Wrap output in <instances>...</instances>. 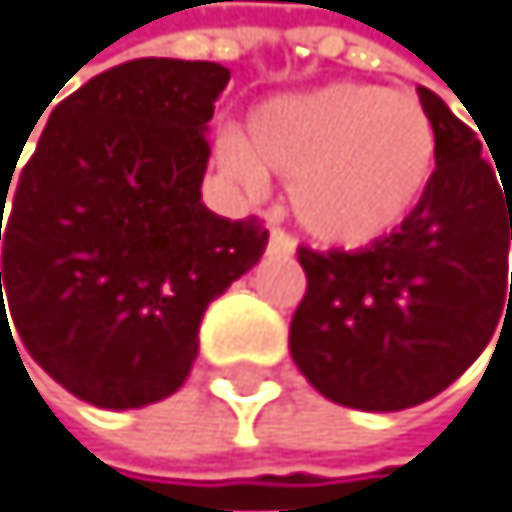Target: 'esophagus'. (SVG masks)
<instances>
[{"label":"esophagus","instance_id":"obj_1","mask_svg":"<svg viewBox=\"0 0 512 512\" xmlns=\"http://www.w3.org/2000/svg\"><path fill=\"white\" fill-rule=\"evenodd\" d=\"M294 238L287 235V231L281 228H271V238H267V251H274V254H294Z\"/></svg>","mask_w":512,"mask_h":512}]
</instances>
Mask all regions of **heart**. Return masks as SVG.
<instances>
[{
  "instance_id": "1",
  "label": "heart",
  "mask_w": 512,
  "mask_h": 512,
  "mask_svg": "<svg viewBox=\"0 0 512 512\" xmlns=\"http://www.w3.org/2000/svg\"><path fill=\"white\" fill-rule=\"evenodd\" d=\"M215 159L251 199L267 192V172L290 179V205L313 238L362 248L425 199L438 133L415 97L376 84H326L261 104L248 136H218Z\"/></svg>"
}]
</instances>
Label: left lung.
<instances>
[{
  "instance_id": "1",
  "label": "left lung",
  "mask_w": 512,
  "mask_h": 512,
  "mask_svg": "<svg viewBox=\"0 0 512 512\" xmlns=\"http://www.w3.org/2000/svg\"><path fill=\"white\" fill-rule=\"evenodd\" d=\"M418 97L438 133L418 209L369 248L297 251L307 294L290 320V356L320 395L359 412H402L444 392L512 307L510 166L493 159L497 180L484 133L428 87Z\"/></svg>"
}]
</instances>
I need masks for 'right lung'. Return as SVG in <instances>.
Wrapping results in <instances>:
<instances>
[{
	"label": "right lung",
	"instance_id": "obj_1",
	"mask_svg": "<svg viewBox=\"0 0 512 512\" xmlns=\"http://www.w3.org/2000/svg\"><path fill=\"white\" fill-rule=\"evenodd\" d=\"M228 77L215 61L117 64L51 110L15 186L0 176V333L5 290L28 356L81 402L117 412L176 392L205 307L267 248L258 218L202 202Z\"/></svg>",
	"mask_w": 512,
	"mask_h": 512
}]
</instances>
